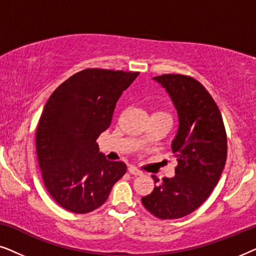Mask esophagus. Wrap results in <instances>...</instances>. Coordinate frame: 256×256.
<instances>
[{
    "instance_id": "34e87169",
    "label": "esophagus",
    "mask_w": 256,
    "mask_h": 256,
    "mask_svg": "<svg viewBox=\"0 0 256 256\" xmlns=\"http://www.w3.org/2000/svg\"><path fill=\"white\" fill-rule=\"evenodd\" d=\"M128 171L130 172L132 174H135V176H138V174H142L143 172L140 169H138V168L134 166H130L128 168Z\"/></svg>"
}]
</instances>
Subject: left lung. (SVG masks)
Returning <instances> with one entry per match:
<instances>
[{
  "mask_svg": "<svg viewBox=\"0 0 256 256\" xmlns=\"http://www.w3.org/2000/svg\"><path fill=\"white\" fill-rule=\"evenodd\" d=\"M154 80L169 94L180 126L171 148L178 166L172 178H163L142 204L160 219H178L197 210L218 184L226 163L227 138L216 101L191 76L162 74Z\"/></svg>",
  "mask_w": 256,
  "mask_h": 256,
  "instance_id": "obj_1",
  "label": "left lung"
}]
</instances>
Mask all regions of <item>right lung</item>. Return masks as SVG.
I'll use <instances>...</instances> for the list:
<instances>
[{
  "label": "right lung",
  "instance_id": "add662e5",
  "mask_svg": "<svg viewBox=\"0 0 256 256\" xmlns=\"http://www.w3.org/2000/svg\"><path fill=\"white\" fill-rule=\"evenodd\" d=\"M138 72L86 68L58 86L40 115L36 150L44 185L70 212H92L107 200L126 174L110 162L96 140L110 126L118 98Z\"/></svg>",
  "mask_w": 256,
  "mask_h": 256
}]
</instances>
